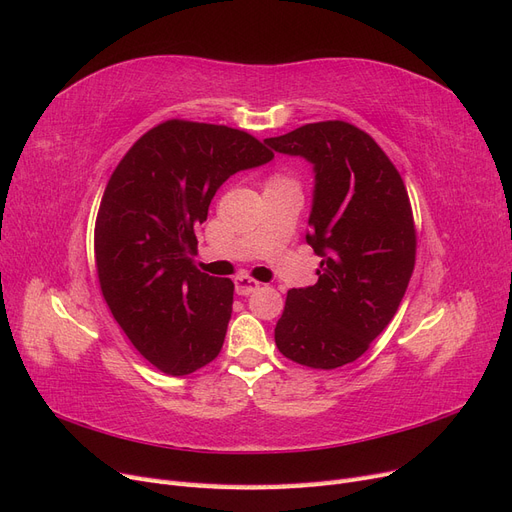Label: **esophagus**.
<instances>
[{
	"instance_id": "obj_1",
	"label": "esophagus",
	"mask_w": 512,
	"mask_h": 512,
	"mask_svg": "<svg viewBox=\"0 0 512 512\" xmlns=\"http://www.w3.org/2000/svg\"><path fill=\"white\" fill-rule=\"evenodd\" d=\"M258 288H260V282L252 280V277H247V275H239L235 280V290H237V294H241V297H247V294L256 292Z\"/></svg>"
}]
</instances>
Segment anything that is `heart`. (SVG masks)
Segmentation results:
<instances>
[{
    "instance_id": "b5f03b06",
    "label": "heart",
    "mask_w": 512,
    "mask_h": 512,
    "mask_svg": "<svg viewBox=\"0 0 512 512\" xmlns=\"http://www.w3.org/2000/svg\"><path fill=\"white\" fill-rule=\"evenodd\" d=\"M273 179H282V177H273Z\"/></svg>"
}]
</instances>
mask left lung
<instances>
[{
  "label": "left lung",
  "instance_id": "obj_1",
  "mask_svg": "<svg viewBox=\"0 0 512 512\" xmlns=\"http://www.w3.org/2000/svg\"><path fill=\"white\" fill-rule=\"evenodd\" d=\"M265 143L314 164L307 243L318 282L288 290L275 327L286 359L335 369L359 359L389 327L416 262L408 190L380 145L348 121L307 123Z\"/></svg>",
  "mask_w": 512,
  "mask_h": 512
}]
</instances>
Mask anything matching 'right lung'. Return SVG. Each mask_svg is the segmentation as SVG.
Wrapping results in <instances>:
<instances>
[{"mask_svg": "<svg viewBox=\"0 0 512 512\" xmlns=\"http://www.w3.org/2000/svg\"><path fill=\"white\" fill-rule=\"evenodd\" d=\"M273 158L237 128L168 119L128 149L106 183L94 230L102 297L132 346L168 376L220 354L235 284L194 265V230L220 185Z\"/></svg>", "mask_w": 512, "mask_h": 512, "instance_id": "obj_1", "label": "right lung"}]
</instances>
